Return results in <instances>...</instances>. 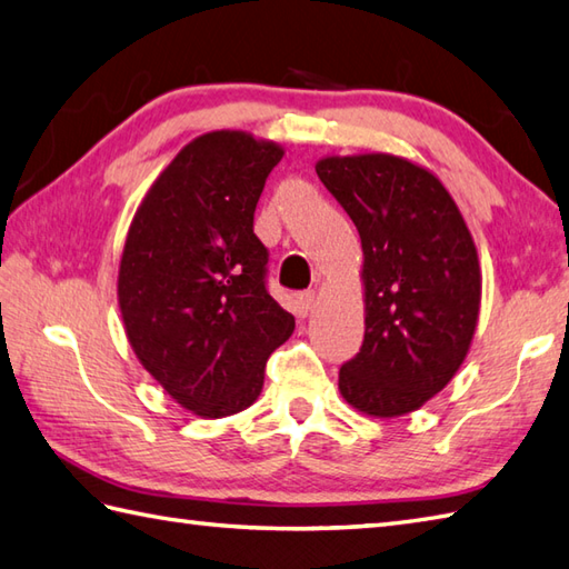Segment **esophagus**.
Here are the masks:
<instances>
[{"instance_id": "obj_1", "label": "esophagus", "mask_w": 569, "mask_h": 569, "mask_svg": "<svg viewBox=\"0 0 569 569\" xmlns=\"http://www.w3.org/2000/svg\"><path fill=\"white\" fill-rule=\"evenodd\" d=\"M316 300H318V296H316V291H306V293H300L298 296V312L300 316H308V312L316 308Z\"/></svg>"}]
</instances>
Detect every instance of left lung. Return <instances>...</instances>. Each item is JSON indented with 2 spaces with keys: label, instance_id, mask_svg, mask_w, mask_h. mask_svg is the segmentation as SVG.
Instances as JSON below:
<instances>
[{
  "label": "left lung",
  "instance_id": "1",
  "mask_svg": "<svg viewBox=\"0 0 569 569\" xmlns=\"http://www.w3.org/2000/svg\"><path fill=\"white\" fill-rule=\"evenodd\" d=\"M316 171L365 251V345L340 369V393L371 418L413 413L452 381L475 340V239L440 178L403 156H325Z\"/></svg>",
  "mask_w": 569,
  "mask_h": 569
}]
</instances>
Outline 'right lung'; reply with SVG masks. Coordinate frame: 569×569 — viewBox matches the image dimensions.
I'll return each instance as SVG.
<instances>
[{
	"label": "right lung",
	"mask_w": 569,
	"mask_h": 569,
	"mask_svg": "<svg viewBox=\"0 0 569 569\" xmlns=\"http://www.w3.org/2000/svg\"><path fill=\"white\" fill-rule=\"evenodd\" d=\"M283 147L249 131L186 143L143 196L117 276L127 340L163 391L200 418L249 408L296 330L266 291L253 210Z\"/></svg>",
	"instance_id": "obj_1"
}]
</instances>
